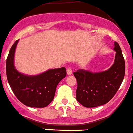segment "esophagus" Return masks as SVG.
I'll return each instance as SVG.
<instances>
[{
	"label": "esophagus",
	"mask_w": 133,
	"mask_h": 133,
	"mask_svg": "<svg viewBox=\"0 0 133 133\" xmlns=\"http://www.w3.org/2000/svg\"><path fill=\"white\" fill-rule=\"evenodd\" d=\"M71 74H72V70H71L70 68H68V69H67V75H71Z\"/></svg>",
	"instance_id": "34e87169"
}]
</instances>
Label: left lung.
<instances>
[{
    "label": "left lung",
    "instance_id": "obj_1",
    "mask_svg": "<svg viewBox=\"0 0 133 133\" xmlns=\"http://www.w3.org/2000/svg\"><path fill=\"white\" fill-rule=\"evenodd\" d=\"M115 51L114 63L108 69L92 72L79 69L74 73L77 81V100L86 108H95L108 102L117 92L124 79L125 59L117 42L114 43Z\"/></svg>",
    "mask_w": 133,
    "mask_h": 133
}]
</instances>
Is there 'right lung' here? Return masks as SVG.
<instances>
[{
  "label": "right lung",
  "mask_w": 133,
  "mask_h": 133,
  "mask_svg": "<svg viewBox=\"0 0 133 133\" xmlns=\"http://www.w3.org/2000/svg\"><path fill=\"white\" fill-rule=\"evenodd\" d=\"M19 40L11 47L6 59V75L8 83L17 98L31 108H44L54 98L58 84L66 76L65 68L50 69L36 75L19 72L14 65L16 48Z\"/></svg>",
  "instance_id": "obj_1"
}]
</instances>
